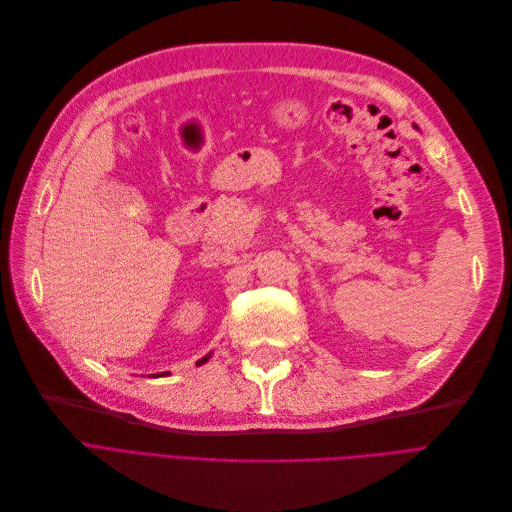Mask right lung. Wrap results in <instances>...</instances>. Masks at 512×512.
I'll list each match as a JSON object with an SVG mask.
<instances>
[{
	"instance_id": "right-lung-1",
	"label": "right lung",
	"mask_w": 512,
	"mask_h": 512,
	"mask_svg": "<svg viewBox=\"0 0 512 512\" xmlns=\"http://www.w3.org/2000/svg\"><path fill=\"white\" fill-rule=\"evenodd\" d=\"M210 356H212V352H210V354H206L204 358H200V360H198V367H200V364H204V362H206ZM164 375H170V373L166 371V373H158V375H150V377H164Z\"/></svg>"
}]
</instances>
